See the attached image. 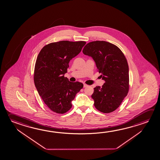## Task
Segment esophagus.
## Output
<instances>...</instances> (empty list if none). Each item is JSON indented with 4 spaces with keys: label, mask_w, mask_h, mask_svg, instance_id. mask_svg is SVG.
Instances as JSON below:
<instances>
[{
    "label": "esophagus",
    "mask_w": 160,
    "mask_h": 160,
    "mask_svg": "<svg viewBox=\"0 0 160 160\" xmlns=\"http://www.w3.org/2000/svg\"><path fill=\"white\" fill-rule=\"evenodd\" d=\"M88 87V85H87V84H84V88H86V87Z\"/></svg>",
    "instance_id": "1"
}]
</instances>
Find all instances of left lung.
I'll list each match as a JSON object with an SVG mask.
<instances>
[{"instance_id": "8db88e82", "label": "left lung", "mask_w": 160, "mask_h": 160, "mask_svg": "<svg viewBox=\"0 0 160 160\" xmlns=\"http://www.w3.org/2000/svg\"><path fill=\"white\" fill-rule=\"evenodd\" d=\"M82 52L92 57L105 81L102 87L95 88L92 94L95 107L102 113L112 112L128 92L129 68L126 57L115 45L100 41L89 42Z\"/></svg>"}]
</instances>
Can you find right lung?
Masks as SVG:
<instances>
[{
  "label": "right lung",
  "instance_id": "obj_1",
  "mask_svg": "<svg viewBox=\"0 0 160 160\" xmlns=\"http://www.w3.org/2000/svg\"><path fill=\"white\" fill-rule=\"evenodd\" d=\"M85 44V41L53 42L43 47L37 56L34 85L44 102L55 113L63 114L70 110L71 102L83 88L81 82H70L64 75L69 62Z\"/></svg>",
  "mask_w": 160,
  "mask_h": 160
}]
</instances>
